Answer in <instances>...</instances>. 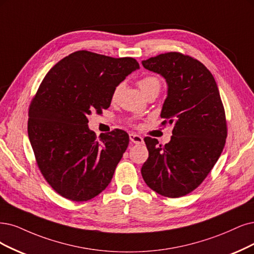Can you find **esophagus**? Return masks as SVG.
<instances>
[{"label":"esophagus","mask_w":254,"mask_h":254,"mask_svg":"<svg viewBox=\"0 0 254 254\" xmlns=\"http://www.w3.org/2000/svg\"><path fill=\"white\" fill-rule=\"evenodd\" d=\"M129 140L130 142H133L135 144H140V143H143V138L141 136H139L137 134H129Z\"/></svg>","instance_id":"1"}]
</instances>
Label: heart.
Wrapping results in <instances>:
<instances>
[{"label":"heart","instance_id":"obj_1","mask_svg":"<svg viewBox=\"0 0 254 254\" xmlns=\"http://www.w3.org/2000/svg\"><path fill=\"white\" fill-rule=\"evenodd\" d=\"M138 86L140 87V89H141V91L145 94V93H147L148 91H151L153 89L160 90V80H159V78H157L156 76H144L141 79H139ZM120 89H121V86H120V84H118V86L115 88V90L113 91V94H112L113 99H115L117 97Z\"/></svg>","mask_w":254,"mask_h":254}]
</instances>
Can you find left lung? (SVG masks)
Segmentation results:
<instances>
[{
  "label": "left lung",
  "instance_id": "left-lung-1",
  "mask_svg": "<svg viewBox=\"0 0 254 254\" xmlns=\"http://www.w3.org/2000/svg\"><path fill=\"white\" fill-rule=\"evenodd\" d=\"M142 64L167 81L161 127L173 125L174 128L165 145L144 138L148 158L141 175L157 193L180 198L205 180L221 156L228 132L225 109L212 74L191 56L167 52Z\"/></svg>",
  "mask_w": 254,
  "mask_h": 254
}]
</instances>
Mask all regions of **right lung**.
Wrapping results in <instances>:
<instances>
[{
    "label": "right lung",
    "instance_id": "obj_1",
    "mask_svg": "<svg viewBox=\"0 0 254 254\" xmlns=\"http://www.w3.org/2000/svg\"><path fill=\"white\" fill-rule=\"evenodd\" d=\"M139 68L133 58L73 52L46 74L28 111V136L45 180L64 198L83 202L110 184L128 145L115 128L96 134L88 116L111 105L113 91Z\"/></svg>",
    "mask_w": 254,
    "mask_h": 254
}]
</instances>
